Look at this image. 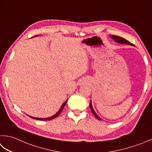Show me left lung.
<instances>
[{
	"label": "left lung",
	"instance_id": "left-lung-1",
	"mask_svg": "<svg viewBox=\"0 0 152 152\" xmlns=\"http://www.w3.org/2000/svg\"><path fill=\"white\" fill-rule=\"evenodd\" d=\"M111 37L113 39L115 40L117 43H124V44H126V45H133L132 43H130L129 41H127V40L125 39H124V38H123V37H119V36H117V35H111ZM90 109H91V112H92V113H93V114L94 115L95 117H96L98 120H102V118L98 117V115L96 114V113L95 112L94 109H93V107H92L91 102H90Z\"/></svg>",
	"mask_w": 152,
	"mask_h": 152
}]
</instances>
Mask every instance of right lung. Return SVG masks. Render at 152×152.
Returning <instances> with one entry per match:
<instances>
[{"instance_id": "obj_1", "label": "right lung", "mask_w": 152, "mask_h": 152, "mask_svg": "<svg viewBox=\"0 0 152 152\" xmlns=\"http://www.w3.org/2000/svg\"><path fill=\"white\" fill-rule=\"evenodd\" d=\"M35 36H37V35H35ZM66 102H67V100L63 104H62V106L61 107V109L58 110V111L56 113L55 115H54L53 116H52V117H48V118H37V117H31V116H29V117H31V118H34V119H37V120H39V121H49V120H52V119H54V118H55L56 117H57L58 116L61 114V113L62 112V109H63V108L64 107L65 105L66 104Z\"/></svg>"}]
</instances>
